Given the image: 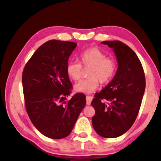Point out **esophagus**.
Wrapping results in <instances>:
<instances>
[{"mask_svg":"<svg viewBox=\"0 0 161 161\" xmlns=\"http://www.w3.org/2000/svg\"><path fill=\"white\" fill-rule=\"evenodd\" d=\"M92 99H93V97H92V96H86V104H87V105H90Z\"/></svg>","mask_w":161,"mask_h":161,"instance_id":"obj_1","label":"esophagus"}]
</instances>
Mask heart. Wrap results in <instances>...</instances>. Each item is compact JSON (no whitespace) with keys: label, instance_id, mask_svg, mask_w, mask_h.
Returning <instances> with one entry per match:
<instances>
[{"label":"heart","instance_id":"heart-1","mask_svg":"<svg viewBox=\"0 0 161 161\" xmlns=\"http://www.w3.org/2000/svg\"><path fill=\"white\" fill-rule=\"evenodd\" d=\"M78 62H69L67 64L66 72L71 80L77 81L81 77L82 67L89 68V78L80 81L75 90L84 94H90L97 90L102 84H107L112 80L116 71V62L97 47H89L79 54Z\"/></svg>","mask_w":161,"mask_h":161}]
</instances>
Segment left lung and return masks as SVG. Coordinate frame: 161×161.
<instances>
[{
    "label": "left lung",
    "instance_id": "left-lung-1",
    "mask_svg": "<svg viewBox=\"0 0 161 161\" xmlns=\"http://www.w3.org/2000/svg\"><path fill=\"white\" fill-rule=\"evenodd\" d=\"M113 49L119 67L116 75L92 102V125L103 138L123 135L136 121L146 88L143 68L131 48L119 40L103 41Z\"/></svg>",
    "mask_w": 161,
    "mask_h": 161
}]
</instances>
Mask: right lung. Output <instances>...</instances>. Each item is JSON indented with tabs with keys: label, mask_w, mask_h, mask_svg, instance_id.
<instances>
[{
	"label": "right lung",
	"mask_w": 161,
	"mask_h": 161,
	"mask_svg": "<svg viewBox=\"0 0 161 161\" xmlns=\"http://www.w3.org/2000/svg\"><path fill=\"white\" fill-rule=\"evenodd\" d=\"M77 43L52 40L35 52L24 67L22 81L27 113L32 124L48 138L67 137L86 105L77 93L69 100L72 84L66 72Z\"/></svg>",
	"instance_id": "obj_1"
}]
</instances>
